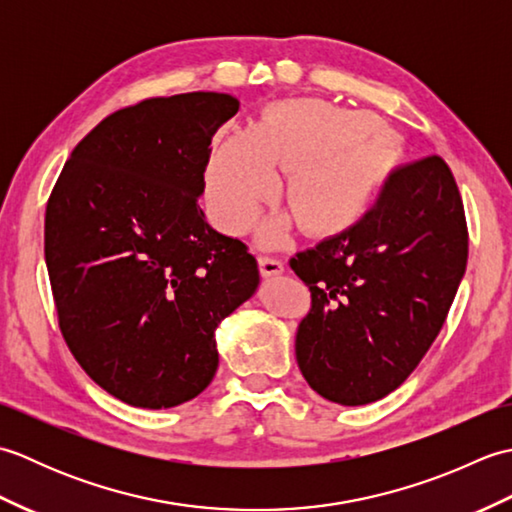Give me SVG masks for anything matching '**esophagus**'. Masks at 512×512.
Here are the masks:
<instances>
[{
    "label": "esophagus",
    "instance_id": "1",
    "mask_svg": "<svg viewBox=\"0 0 512 512\" xmlns=\"http://www.w3.org/2000/svg\"><path fill=\"white\" fill-rule=\"evenodd\" d=\"M259 268H262L264 277H275V275L284 273V262H281L277 255L262 253L259 255Z\"/></svg>",
    "mask_w": 512,
    "mask_h": 512
}]
</instances>
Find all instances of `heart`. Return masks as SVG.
Returning a JSON list of instances; mask_svg holds the SVG:
<instances>
[{
  "label": "heart",
  "mask_w": 512,
  "mask_h": 512,
  "mask_svg": "<svg viewBox=\"0 0 512 512\" xmlns=\"http://www.w3.org/2000/svg\"><path fill=\"white\" fill-rule=\"evenodd\" d=\"M374 121L317 99L270 107L253 132H231L206 169V202L228 231L253 224L275 171H290L286 204L308 235H336L367 213L396 165V143ZM284 222H270L277 237Z\"/></svg>",
  "instance_id": "b5f03b06"
}]
</instances>
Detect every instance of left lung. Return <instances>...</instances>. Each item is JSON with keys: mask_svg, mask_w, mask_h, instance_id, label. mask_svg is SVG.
Returning <instances> with one entry per match:
<instances>
[{"mask_svg": "<svg viewBox=\"0 0 512 512\" xmlns=\"http://www.w3.org/2000/svg\"><path fill=\"white\" fill-rule=\"evenodd\" d=\"M469 257V228L447 162L391 173L374 209L290 259L310 288L297 363L319 396L345 407L391 394L440 334Z\"/></svg>", "mask_w": 512, "mask_h": 512, "instance_id": "1", "label": "left lung"}]
</instances>
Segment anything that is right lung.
Masks as SVG:
<instances>
[{
  "mask_svg": "<svg viewBox=\"0 0 512 512\" xmlns=\"http://www.w3.org/2000/svg\"><path fill=\"white\" fill-rule=\"evenodd\" d=\"M231 94L154 96L96 125L46 206V266L59 328L107 394L167 409L209 387L215 328L253 297L257 259L204 222L211 138Z\"/></svg>",
  "mask_w": 512,
  "mask_h": 512,
  "instance_id": "right-lung-1",
  "label": "right lung"
}]
</instances>
